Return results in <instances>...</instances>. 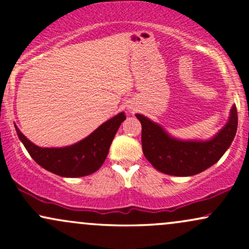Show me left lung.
Masks as SVG:
<instances>
[{
    "mask_svg": "<svg viewBox=\"0 0 249 249\" xmlns=\"http://www.w3.org/2000/svg\"><path fill=\"white\" fill-rule=\"evenodd\" d=\"M136 117L142 124L144 156L156 170L177 177L194 176L215 164L231 146L238 128L235 105L231 110L227 124L206 142L179 141L145 116Z\"/></svg>",
    "mask_w": 249,
    "mask_h": 249,
    "instance_id": "left-lung-1",
    "label": "left lung"
}]
</instances>
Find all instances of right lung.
I'll return each instance as SVG.
<instances>
[{
	"mask_svg": "<svg viewBox=\"0 0 249 249\" xmlns=\"http://www.w3.org/2000/svg\"><path fill=\"white\" fill-rule=\"evenodd\" d=\"M126 119L124 112L108 119L90 136L67 147H39L33 144L18 127L15 126L19 141L31 158L43 168L67 178L84 177L96 172L107 157L108 148L117 130Z\"/></svg>",
	"mask_w": 249,
	"mask_h": 249,
	"instance_id": "right-lung-1",
	"label": "right lung"
}]
</instances>
